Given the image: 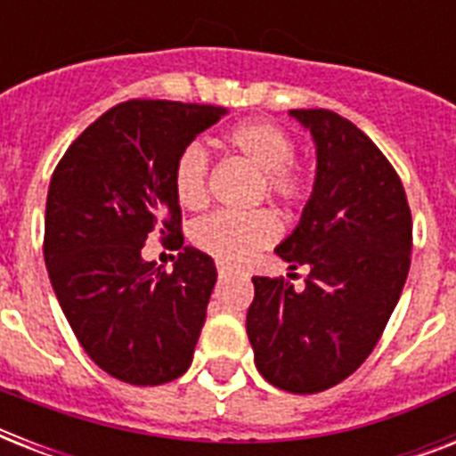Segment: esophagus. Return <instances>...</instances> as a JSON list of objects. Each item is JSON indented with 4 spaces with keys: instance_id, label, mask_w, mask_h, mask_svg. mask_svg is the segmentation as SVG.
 I'll use <instances>...</instances> for the list:
<instances>
[{
    "instance_id": "esophagus-1",
    "label": "esophagus",
    "mask_w": 456,
    "mask_h": 456,
    "mask_svg": "<svg viewBox=\"0 0 456 456\" xmlns=\"http://www.w3.org/2000/svg\"><path fill=\"white\" fill-rule=\"evenodd\" d=\"M217 274L220 277H229V274H234V267L227 263H217Z\"/></svg>"
}]
</instances>
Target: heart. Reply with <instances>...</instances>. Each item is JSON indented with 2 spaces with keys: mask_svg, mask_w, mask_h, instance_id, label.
<instances>
[{
  "mask_svg": "<svg viewBox=\"0 0 456 456\" xmlns=\"http://www.w3.org/2000/svg\"><path fill=\"white\" fill-rule=\"evenodd\" d=\"M224 142L234 153L263 172L260 191L286 208L303 206L310 193V179L293 163L296 139L270 120H246L229 127ZM210 158L199 142L179 151L172 170L175 196L189 210H199L208 200ZM281 234V222L272 210L215 213L191 227V243L220 263H246L257 250L267 248Z\"/></svg>",
  "mask_w": 456,
  "mask_h": 456,
  "instance_id": "obj_1",
  "label": "heart"
}]
</instances>
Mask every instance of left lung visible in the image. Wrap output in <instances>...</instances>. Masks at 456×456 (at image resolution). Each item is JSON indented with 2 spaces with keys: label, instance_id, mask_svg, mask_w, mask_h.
Returning a JSON list of instances; mask_svg holds the SVG:
<instances>
[{
  "label": "left lung",
  "instance_id": "obj_1",
  "mask_svg": "<svg viewBox=\"0 0 456 456\" xmlns=\"http://www.w3.org/2000/svg\"><path fill=\"white\" fill-rule=\"evenodd\" d=\"M317 146V172L298 227L277 256L305 265L303 291L253 277L246 331L265 381L310 395L346 381L369 357L410 272L411 213L379 146L324 109L289 110Z\"/></svg>",
  "mask_w": 456,
  "mask_h": 456
}]
</instances>
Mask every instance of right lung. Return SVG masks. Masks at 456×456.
<instances>
[{"label":"right lung","instance_id":"obj_1","mask_svg":"<svg viewBox=\"0 0 456 456\" xmlns=\"http://www.w3.org/2000/svg\"><path fill=\"white\" fill-rule=\"evenodd\" d=\"M227 109L132 99L75 139L46 193L45 263L68 324L118 381L160 386L189 369L217 281L213 257L184 246L172 186L179 151ZM149 233L183 253L146 264Z\"/></svg>","mask_w":456,"mask_h":456}]
</instances>
